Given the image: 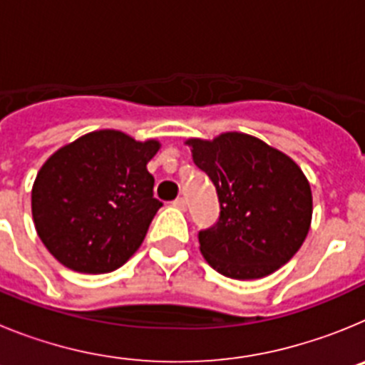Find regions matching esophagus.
<instances>
[{
    "label": "esophagus",
    "instance_id": "obj_1",
    "mask_svg": "<svg viewBox=\"0 0 365 365\" xmlns=\"http://www.w3.org/2000/svg\"><path fill=\"white\" fill-rule=\"evenodd\" d=\"M173 206H175V208H179V210H186V206H188V201H186L185 197H177L175 201H173Z\"/></svg>",
    "mask_w": 365,
    "mask_h": 365
}]
</instances>
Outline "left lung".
<instances>
[{
    "instance_id": "1",
    "label": "left lung",
    "mask_w": 365,
    "mask_h": 365,
    "mask_svg": "<svg viewBox=\"0 0 365 365\" xmlns=\"http://www.w3.org/2000/svg\"><path fill=\"white\" fill-rule=\"evenodd\" d=\"M186 144L221 206L214 227L199 232L208 265L234 279L265 278L285 265L307 237L312 217L311 186L298 164L235 131Z\"/></svg>"
}]
</instances>
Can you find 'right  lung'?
I'll list each match as a JSON object with an SVG mask.
<instances>
[{
	"instance_id": "add662e5",
	"label": "right lung",
	"mask_w": 365,
	"mask_h": 365,
	"mask_svg": "<svg viewBox=\"0 0 365 365\" xmlns=\"http://www.w3.org/2000/svg\"><path fill=\"white\" fill-rule=\"evenodd\" d=\"M157 140L138 143L100 130L60 148L32 186V219L41 243L67 269L117 270L143 245L163 202L146 164Z\"/></svg>"
}]
</instances>
